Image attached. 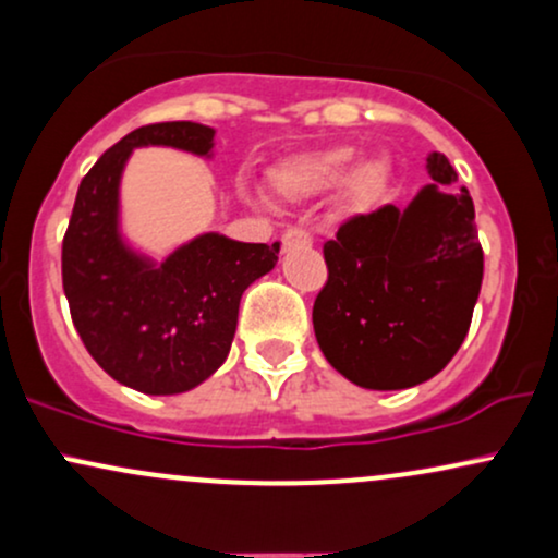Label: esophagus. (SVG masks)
I'll use <instances>...</instances> for the list:
<instances>
[{
	"mask_svg": "<svg viewBox=\"0 0 558 558\" xmlns=\"http://www.w3.org/2000/svg\"><path fill=\"white\" fill-rule=\"evenodd\" d=\"M296 246H312V235L306 233V230H299V228L286 230L283 248H296Z\"/></svg>",
	"mask_w": 558,
	"mask_h": 558,
	"instance_id": "34e87169",
	"label": "esophagus"
}]
</instances>
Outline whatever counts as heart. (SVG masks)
I'll return each mask as SVG.
<instances>
[{"mask_svg": "<svg viewBox=\"0 0 558 558\" xmlns=\"http://www.w3.org/2000/svg\"><path fill=\"white\" fill-rule=\"evenodd\" d=\"M360 159L354 146H328L288 157L272 170V185L283 198L301 202L338 185V209L345 217H362L380 207L388 194L390 168L383 157Z\"/></svg>", "mask_w": 558, "mask_h": 558, "instance_id": "b5f03b06", "label": "heart"}]
</instances>
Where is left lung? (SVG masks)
Wrapping results in <instances>:
<instances>
[{"label":"left lung","mask_w":558,"mask_h":558,"mask_svg":"<svg viewBox=\"0 0 558 558\" xmlns=\"http://www.w3.org/2000/svg\"><path fill=\"white\" fill-rule=\"evenodd\" d=\"M433 183L399 209L351 217L325 243L328 283L312 323L325 360L354 386L401 390L451 362L483 283L475 204L451 189L457 170L433 151Z\"/></svg>","instance_id":"obj_1"}]
</instances>
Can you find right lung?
Instances as JSON below:
<instances>
[{"label":"right lung","mask_w":558,"mask_h":558,"mask_svg":"<svg viewBox=\"0 0 558 558\" xmlns=\"http://www.w3.org/2000/svg\"><path fill=\"white\" fill-rule=\"evenodd\" d=\"M141 146L213 159L215 128L144 125L99 157L62 241V286L75 330L107 375L138 393L175 396L228 360L243 291L278 265L280 243L202 233L162 262L138 252L120 226V181Z\"/></svg>","instance_id":"right-lung-1"}]
</instances>
